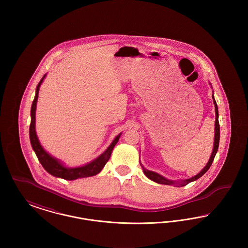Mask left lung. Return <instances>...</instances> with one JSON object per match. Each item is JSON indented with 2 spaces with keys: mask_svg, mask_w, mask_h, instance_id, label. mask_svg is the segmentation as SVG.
<instances>
[{
  "mask_svg": "<svg viewBox=\"0 0 248 248\" xmlns=\"http://www.w3.org/2000/svg\"><path fill=\"white\" fill-rule=\"evenodd\" d=\"M211 84V83H210ZM214 93V92H213ZM213 102H214V105H215V112H216V121H215V138H214V147H213L212 154L209 158V161L207 162L206 165L202 169L200 173H198L196 176L194 177H190V178H187V179H183V180H170L166 177L161 176L160 174L154 172V171H151V170H148L146 169L143 165H141L142 169H143V172L145 174V176L150 178L151 180H153L156 183H159V184H165V185H175L177 187H183V186H186L187 184H189L192 181H195L197 180L198 178H200L202 175H204L207 170L210 168V166L212 165L213 161H214V158L216 156V154L217 153V149H218V145H219V135H220V131H219V124H218V108H217V102L215 100V97H214V94H212Z\"/></svg>",
  "mask_w": 248,
  "mask_h": 248,
  "instance_id": "8db88e82",
  "label": "left lung"
}]
</instances>
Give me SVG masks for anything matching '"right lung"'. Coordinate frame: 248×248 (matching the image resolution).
Returning a JSON list of instances; mask_svg holds the SVG:
<instances>
[{
  "mask_svg": "<svg viewBox=\"0 0 248 248\" xmlns=\"http://www.w3.org/2000/svg\"><path fill=\"white\" fill-rule=\"evenodd\" d=\"M46 74L44 75L40 83H38L36 87L35 96L34 100L31 105V125H30V140H31V147L35 153L36 156L38 160L40 161L41 165L47 171L48 173L52 176L56 177H60L66 180H75L77 178H83V177H93L100 173V171L103 169V167L106 165L107 162L108 161L112 150L114 146L117 144L119 139L122 135L120 133L116 136V138L111 142V144L108 147L106 151L102 154H100L98 157H96L94 160L91 161L90 163L86 165H82V166H77V167H68L63 165L61 161L59 159L53 157L51 154H48L47 152L43 148L41 143L38 140V137L36 135L35 130V114H36V105H37V100H38V94H39V89L40 86L45 80Z\"/></svg>",
  "mask_w": 248,
  "mask_h": 248,
  "instance_id": "right-lung-1",
  "label": "right lung"
}]
</instances>
